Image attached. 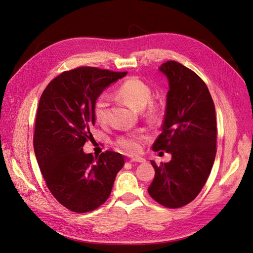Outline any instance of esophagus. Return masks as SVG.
Segmentation results:
<instances>
[{
	"label": "esophagus",
	"instance_id": "1",
	"mask_svg": "<svg viewBox=\"0 0 253 253\" xmlns=\"http://www.w3.org/2000/svg\"><path fill=\"white\" fill-rule=\"evenodd\" d=\"M129 162H131V163L144 164V163H145V159H143V158H141V157H136V158H131V159H129Z\"/></svg>",
	"mask_w": 253,
	"mask_h": 253
}]
</instances>
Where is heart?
<instances>
[{
  "mask_svg": "<svg viewBox=\"0 0 253 253\" xmlns=\"http://www.w3.org/2000/svg\"><path fill=\"white\" fill-rule=\"evenodd\" d=\"M152 88L147 82L140 78L129 77L121 82L115 89L114 96L118 100L124 101L136 110H142L143 118L149 122H157L163 115V109L157 101L152 100ZM110 101L109 98L102 95L97 98L94 104L95 119L105 124L108 120ZM147 139V135L142 131H135L119 136L117 147L127 155H135L142 149V143Z\"/></svg>",
  "mask_w": 253,
  "mask_h": 253,
  "instance_id": "heart-1",
  "label": "heart"
}]
</instances>
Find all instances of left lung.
<instances>
[{
	"mask_svg": "<svg viewBox=\"0 0 253 253\" xmlns=\"http://www.w3.org/2000/svg\"><path fill=\"white\" fill-rule=\"evenodd\" d=\"M169 80L163 131L153 151L172 155L169 163L151 164L155 177L148 192L166 208H180L200 194L216 155L214 102L203 79L176 61L159 67ZM163 153V152H160Z\"/></svg>",
	"mask_w": 253,
	"mask_h": 253,
	"instance_id": "1",
	"label": "left lung"
}]
</instances>
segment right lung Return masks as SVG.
Wrapping results in <instances>:
<instances>
[{"mask_svg": "<svg viewBox=\"0 0 253 253\" xmlns=\"http://www.w3.org/2000/svg\"><path fill=\"white\" fill-rule=\"evenodd\" d=\"M126 74L81 66L57 76L41 95L34 134L37 162L50 193L73 212L103 205L125 165L119 153L105 151L94 157L83 152V145L93 139L97 98Z\"/></svg>", "mask_w": 253, "mask_h": 253, "instance_id": "1", "label": "right lung"}]
</instances>
